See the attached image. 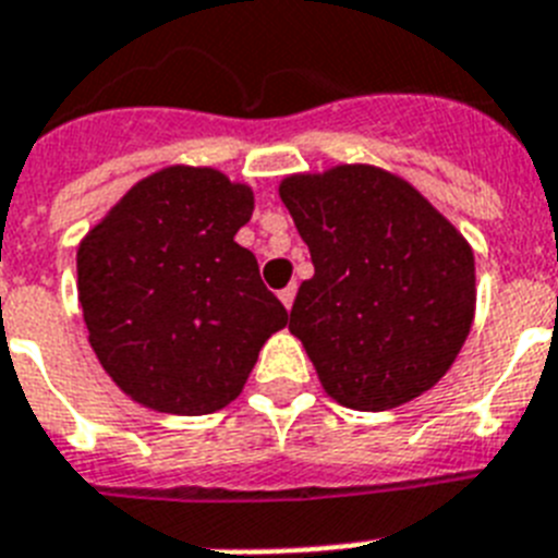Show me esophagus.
I'll list each match as a JSON object with an SVG mask.
<instances>
[{
    "label": "esophagus",
    "instance_id": "1",
    "mask_svg": "<svg viewBox=\"0 0 558 558\" xmlns=\"http://www.w3.org/2000/svg\"><path fill=\"white\" fill-rule=\"evenodd\" d=\"M294 294H298V289H294V283H292V287L280 289V292H278V298H280V303H283V306H287V308H292V303H294Z\"/></svg>",
    "mask_w": 558,
    "mask_h": 558
}]
</instances>
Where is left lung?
<instances>
[{"instance_id": "1", "label": "left lung", "mask_w": 558, "mask_h": 558, "mask_svg": "<svg viewBox=\"0 0 558 558\" xmlns=\"http://www.w3.org/2000/svg\"><path fill=\"white\" fill-rule=\"evenodd\" d=\"M280 201L315 264L289 331L326 395L386 411L437 386L476 308L474 252L457 227L372 163L283 178Z\"/></svg>"}]
</instances>
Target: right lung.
Listing matches in <instances>:
<instances>
[{
    "instance_id": "add662e5",
    "label": "right lung",
    "mask_w": 558,
    "mask_h": 558,
    "mask_svg": "<svg viewBox=\"0 0 558 558\" xmlns=\"http://www.w3.org/2000/svg\"><path fill=\"white\" fill-rule=\"evenodd\" d=\"M252 209V186L175 163L142 178L78 243L90 345L144 409H223L243 391L257 351L287 326L255 255L235 241Z\"/></svg>"
}]
</instances>
